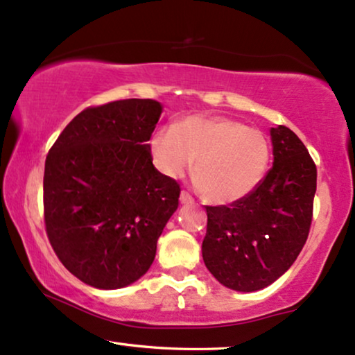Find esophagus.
<instances>
[{
    "instance_id": "obj_1",
    "label": "esophagus",
    "mask_w": 355,
    "mask_h": 355,
    "mask_svg": "<svg viewBox=\"0 0 355 355\" xmlns=\"http://www.w3.org/2000/svg\"><path fill=\"white\" fill-rule=\"evenodd\" d=\"M179 200H181V204H192V202H194V198H192V196L187 191H182Z\"/></svg>"
}]
</instances>
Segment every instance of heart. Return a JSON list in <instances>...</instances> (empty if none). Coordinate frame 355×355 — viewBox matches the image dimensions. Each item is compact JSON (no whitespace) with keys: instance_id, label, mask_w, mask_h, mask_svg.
<instances>
[{"instance_id":"b5f03b06","label":"heart","mask_w":355,"mask_h":355,"mask_svg":"<svg viewBox=\"0 0 355 355\" xmlns=\"http://www.w3.org/2000/svg\"><path fill=\"white\" fill-rule=\"evenodd\" d=\"M150 148L156 168L169 178L182 176L196 159L200 194L212 204L235 202L250 194L270 163L265 135L224 116H187L176 126H161Z\"/></svg>"}]
</instances>
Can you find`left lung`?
<instances>
[{
  "mask_svg": "<svg viewBox=\"0 0 355 355\" xmlns=\"http://www.w3.org/2000/svg\"><path fill=\"white\" fill-rule=\"evenodd\" d=\"M273 166L261 182L230 205H205L202 258L224 286L266 288L295 263L308 240L316 192V164L286 126L270 130Z\"/></svg>",
  "mask_w": 355,
  "mask_h": 355,
  "instance_id": "left-lung-1",
  "label": "left lung"
}]
</instances>
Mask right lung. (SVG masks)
Segmentation results:
<instances>
[{
    "mask_svg": "<svg viewBox=\"0 0 355 355\" xmlns=\"http://www.w3.org/2000/svg\"><path fill=\"white\" fill-rule=\"evenodd\" d=\"M159 102L116 100L80 112L46 157L44 222L57 258L100 290L135 283L179 205L181 187L153 166Z\"/></svg>",
    "mask_w": 355,
    "mask_h": 355,
    "instance_id": "right-lung-1",
    "label": "right lung"
}]
</instances>
